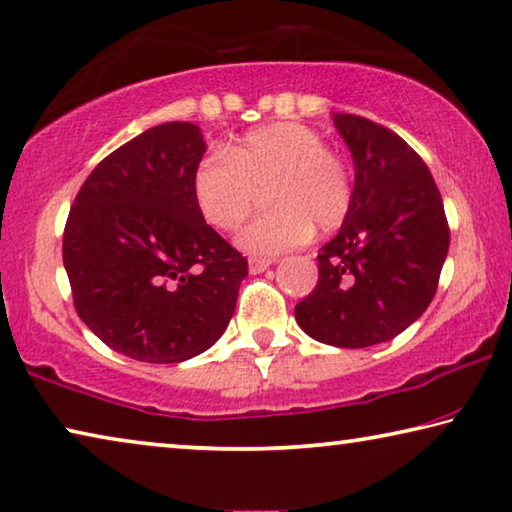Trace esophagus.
<instances>
[{
	"instance_id": "34e87169",
	"label": "esophagus",
	"mask_w": 512,
	"mask_h": 512,
	"mask_svg": "<svg viewBox=\"0 0 512 512\" xmlns=\"http://www.w3.org/2000/svg\"><path fill=\"white\" fill-rule=\"evenodd\" d=\"M271 264H273L271 259H250V262H248V271H250V273H262V271L269 269Z\"/></svg>"
}]
</instances>
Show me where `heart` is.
I'll list each match as a JSON object with an SVG mask.
<instances>
[{
	"instance_id": "heart-1",
	"label": "heart",
	"mask_w": 512,
	"mask_h": 512,
	"mask_svg": "<svg viewBox=\"0 0 512 512\" xmlns=\"http://www.w3.org/2000/svg\"><path fill=\"white\" fill-rule=\"evenodd\" d=\"M193 190L207 223L232 232L266 190V211L239 234V248L271 259L303 246L315 225L331 232L345 223L354 179L315 128L271 124L250 131L230 151H211L195 167Z\"/></svg>"
}]
</instances>
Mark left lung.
Instances as JSON below:
<instances>
[{"instance_id":"1","label":"left lung","mask_w":512,"mask_h":512,"mask_svg":"<svg viewBox=\"0 0 512 512\" xmlns=\"http://www.w3.org/2000/svg\"><path fill=\"white\" fill-rule=\"evenodd\" d=\"M354 158V202L319 250V280L296 303L301 329L324 345L361 349L395 338L434 299L451 230L423 158L400 135L333 114Z\"/></svg>"}]
</instances>
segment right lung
<instances>
[{
  "label": "right lung",
  "mask_w": 512,
  "mask_h": 512,
  "mask_svg": "<svg viewBox=\"0 0 512 512\" xmlns=\"http://www.w3.org/2000/svg\"><path fill=\"white\" fill-rule=\"evenodd\" d=\"M207 144L190 121L133 137L94 167L64 227L73 305L114 352L181 363L230 324L248 259L207 225L193 174Z\"/></svg>",
  "instance_id": "add662e5"
}]
</instances>
